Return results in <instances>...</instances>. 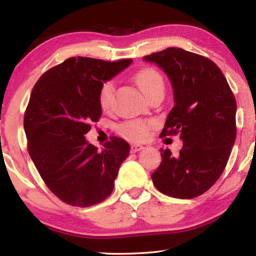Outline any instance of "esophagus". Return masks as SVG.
Segmentation results:
<instances>
[{"label": "esophagus", "mask_w": 256, "mask_h": 256, "mask_svg": "<svg viewBox=\"0 0 256 256\" xmlns=\"http://www.w3.org/2000/svg\"><path fill=\"white\" fill-rule=\"evenodd\" d=\"M144 150V146L140 144H132L131 145V153H136V152H140Z\"/></svg>", "instance_id": "esophagus-1"}]
</instances>
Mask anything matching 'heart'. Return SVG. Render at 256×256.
Instances as JSON below:
<instances>
[{"label": "heart", "instance_id": "heart-1", "mask_svg": "<svg viewBox=\"0 0 256 256\" xmlns=\"http://www.w3.org/2000/svg\"><path fill=\"white\" fill-rule=\"evenodd\" d=\"M134 81L146 98L150 96L157 91H164V79H162V76L155 69L148 68L140 70V72L135 74ZM113 94L114 86L111 81H108V82H104L101 86L99 92V103L103 110H108L111 106ZM150 126V122L134 120V121H130L122 125L121 133L123 136L128 138L135 140H143L148 136Z\"/></svg>", "mask_w": 256, "mask_h": 256}]
</instances>
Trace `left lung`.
<instances>
[{
    "mask_svg": "<svg viewBox=\"0 0 256 256\" xmlns=\"http://www.w3.org/2000/svg\"><path fill=\"white\" fill-rule=\"evenodd\" d=\"M143 60L164 70L172 86L174 108L160 136L179 134L184 142L176 157L160 150L152 179L170 197H198L218 180L234 145V96L218 66L197 54L172 47Z\"/></svg>",
    "mask_w": 256,
    "mask_h": 256,
    "instance_id": "8db88e82",
    "label": "left lung"
}]
</instances>
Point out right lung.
I'll list each match as a JSON object with an SVG mask.
<instances>
[{
	"mask_svg": "<svg viewBox=\"0 0 256 256\" xmlns=\"http://www.w3.org/2000/svg\"><path fill=\"white\" fill-rule=\"evenodd\" d=\"M132 62L72 57L48 70L32 88L24 116L30 156L47 187L64 202L90 206L112 192L130 145L112 138L99 150L84 135L101 116V86Z\"/></svg>",
	"mask_w": 256,
	"mask_h": 256,
	"instance_id": "obj_1",
	"label": "right lung"
}]
</instances>
